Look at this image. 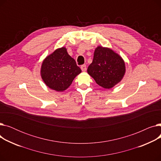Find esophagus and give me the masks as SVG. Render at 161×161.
Here are the masks:
<instances>
[{"label":"esophagus","instance_id":"1","mask_svg":"<svg viewBox=\"0 0 161 161\" xmlns=\"http://www.w3.org/2000/svg\"><path fill=\"white\" fill-rule=\"evenodd\" d=\"M81 69L83 72H86V70H87V67H86V64H83L81 66Z\"/></svg>","mask_w":161,"mask_h":161}]
</instances>
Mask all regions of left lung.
Returning a JSON list of instances; mask_svg holds the SVG:
<instances>
[{"label": "left lung", "mask_w": 161, "mask_h": 161, "mask_svg": "<svg viewBox=\"0 0 161 161\" xmlns=\"http://www.w3.org/2000/svg\"><path fill=\"white\" fill-rule=\"evenodd\" d=\"M125 64L122 57L110 48L98 46L93 60L87 69L88 74L98 86L110 89L121 81L125 74Z\"/></svg>", "instance_id": "obj_1"}]
</instances>
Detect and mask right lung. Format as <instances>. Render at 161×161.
<instances>
[{
	"label": "right lung",
	"mask_w": 161,
	"mask_h": 161,
	"mask_svg": "<svg viewBox=\"0 0 161 161\" xmlns=\"http://www.w3.org/2000/svg\"><path fill=\"white\" fill-rule=\"evenodd\" d=\"M81 72L64 47L57 49L43 61L40 74L46 85L53 90L64 91Z\"/></svg>",
	"instance_id": "1"
}]
</instances>
